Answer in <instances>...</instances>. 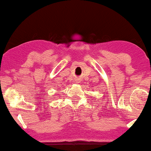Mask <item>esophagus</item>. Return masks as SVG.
<instances>
[{
	"instance_id": "1",
	"label": "esophagus",
	"mask_w": 151,
	"mask_h": 151,
	"mask_svg": "<svg viewBox=\"0 0 151 151\" xmlns=\"http://www.w3.org/2000/svg\"><path fill=\"white\" fill-rule=\"evenodd\" d=\"M76 83H79V82H81V81H80V78H76Z\"/></svg>"
}]
</instances>
